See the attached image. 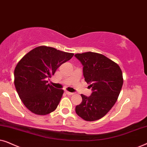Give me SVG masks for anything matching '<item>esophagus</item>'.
<instances>
[{"label":"esophagus","instance_id":"obj_1","mask_svg":"<svg viewBox=\"0 0 147 147\" xmlns=\"http://www.w3.org/2000/svg\"><path fill=\"white\" fill-rule=\"evenodd\" d=\"M65 93L69 96H71V95H74V93H73V92H69L67 91V90H65Z\"/></svg>","mask_w":147,"mask_h":147}]
</instances>
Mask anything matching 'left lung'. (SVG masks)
Listing matches in <instances>:
<instances>
[{"label":"left lung","instance_id":"1","mask_svg":"<svg viewBox=\"0 0 147 147\" xmlns=\"http://www.w3.org/2000/svg\"><path fill=\"white\" fill-rule=\"evenodd\" d=\"M75 57L83 65L85 81L92 90L89 97L81 94L82 102L76 106V112L86 121H95L116 103L123 84L122 72L117 63L102 54L86 52Z\"/></svg>","mask_w":147,"mask_h":147}]
</instances>
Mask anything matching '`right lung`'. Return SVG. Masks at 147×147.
<instances>
[{
  "label": "right lung",
  "mask_w": 147,
  "mask_h": 147,
  "mask_svg": "<svg viewBox=\"0 0 147 147\" xmlns=\"http://www.w3.org/2000/svg\"><path fill=\"white\" fill-rule=\"evenodd\" d=\"M73 56L74 53L53 47L39 46L20 60L14 71V83L19 98L30 111L46 115L57 108L63 90L47 84V78Z\"/></svg>",
  "instance_id": "obj_1"
}]
</instances>
